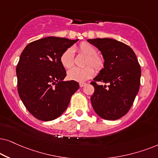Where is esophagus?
Segmentation results:
<instances>
[{
    "label": "esophagus",
    "instance_id": "esophagus-1",
    "mask_svg": "<svg viewBox=\"0 0 158 158\" xmlns=\"http://www.w3.org/2000/svg\"><path fill=\"white\" fill-rule=\"evenodd\" d=\"M87 85L86 83H84V82H81V83H79V86H80V87H85V86Z\"/></svg>",
    "mask_w": 158,
    "mask_h": 158
}]
</instances>
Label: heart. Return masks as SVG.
I'll list each match as a JSON object with an SVG mask.
<instances>
[{
	"label": "heart",
	"instance_id": "obj_1",
	"mask_svg": "<svg viewBox=\"0 0 158 158\" xmlns=\"http://www.w3.org/2000/svg\"><path fill=\"white\" fill-rule=\"evenodd\" d=\"M77 50L81 54L87 56L85 65H91L97 71H100L104 66V60L102 56L97 54V48L93 45L89 43H81L77 47ZM60 63L62 66L66 69H70L74 63V56L71 48H69L63 52L60 56ZM94 73V69L88 66L85 68L79 69L73 68L67 73V77L70 80L84 82L93 77Z\"/></svg>",
	"mask_w": 158,
	"mask_h": 158
}]
</instances>
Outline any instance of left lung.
Instances as JSON below:
<instances>
[{
  "label": "left lung",
  "mask_w": 158,
  "mask_h": 158,
  "mask_svg": "<svg viewBox=\"0 0 158 158\" xmlns=\"http://www.w3.org/2000/svg\"><path fill=\"white\" fill-rule=\"evenodd\" d=\"M87 42L98 48L104 58V68L94 80L106 85L91 82L94 88L92 108L103 119L121 118L129 110L139 89L141 68L136 54L129 46L114 39H89Z\"/></svg>",
  "instance_id": "1"
}]
</instances>
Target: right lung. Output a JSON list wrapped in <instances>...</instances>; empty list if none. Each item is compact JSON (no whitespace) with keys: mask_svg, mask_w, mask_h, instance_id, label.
Wrapping results in <instances>:
<instances>
[{"mask_svg":"<svg viewBox=\"0 0 158 158\" xmlns=\"http://www.w3.org/2000/svg\"><path fill=\"white\" fill-rule=\"evenodd\" d=\"M78 40L47 37L28 44L21 54L16 66L18 92L36 118H57L79 89L77 81L64 80L66 72L60 60L63 52Z\"/></svg>","mask_w":158,"mask_h":158,"instance_id":"add662e5","label":"right lung"}]
</instances>
